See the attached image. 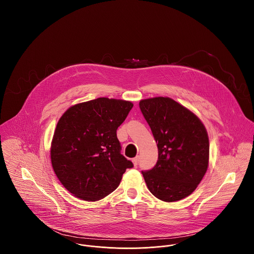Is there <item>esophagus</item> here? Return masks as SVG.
Masks as SVG:
<instances>
[{
	"label": "esophagus",
	"instance_id": "1",
	"mask_svg": "<svg viewBox=\"0 0 254 254\" xmlns=\"http://www.w3.org/2000/svg\"><path fill=\"white\" fill-rule=\"evenodd\" d=\"M132 163L133 165H134L135 167H136V166H138V164H139V157H138V156H136V157L133 158Z\"/></svg>",
	"mask_w": 254,
	"mask_h": 254
}]
</instances>
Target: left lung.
I'll return each mask as SVG.
<instances>
[{
    "mask_svg": "<svg viewBox=\"0 0 254 254\" xmlns=\"http://www.w3.org/2000/svg\"><path fill=\"white\" fill-rule=\"evenodd\" d=\"M140 109L157 143L158 160L142 171L149 191L165 202L192 193L208 166L209 143L204 125L168 97L142 100Z\"/></svg>",
    "mask_w": 254,
    "mask_h": 254,
    "instance_id": "obj_1",
    "label": "left lung"
}]
</instances>
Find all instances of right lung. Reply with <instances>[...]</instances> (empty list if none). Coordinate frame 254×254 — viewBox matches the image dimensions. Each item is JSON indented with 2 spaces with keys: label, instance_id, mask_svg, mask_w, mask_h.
Instances as JSON below:
<instances>
[{
  "label": "right lung",
  "instance_id": "1",
  "mask_svg": "<svg viewBox=\"0 0 254 254\" xmlns=\"http://www.w3.org/2000/svg\"><path fill=\"white\" fill-rule=\"evenodd\" d=\"M133 108L123 100L98 98L67 109L57 124L51 163L62 185L85 201L108 196L131 161L121 154L117 128Z\"/></svg>",
  "mask_w": 254,
  "mask_h": 254
}]
</instances>
